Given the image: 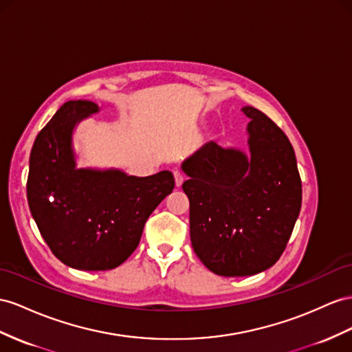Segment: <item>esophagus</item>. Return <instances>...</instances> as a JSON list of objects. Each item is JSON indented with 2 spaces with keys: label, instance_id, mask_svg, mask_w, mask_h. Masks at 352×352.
<instances>
[{
  "label": "esophagus",
  "instance_id": "1",
  "mask_svg": "<svg viewBox=\"0 0 352 352\" xmlns=\"http://www.w3.org/2000/svg\"><path fill=\"white\" fill-rule=\"evenodd\" d=\"M174 178H175V186L182 187V184L184 182V175L179 173V170H174Z\"/></svg>",
  "mask_w": 352,
  "mask_h": 352
}]
</instances>
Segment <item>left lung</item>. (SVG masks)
I'll return each mask as SVG.
<instances>
[{
    "instance_id": "8db88e82",
    "label": "left lung",
    "mask_w": 352,
    "mask_h": 352,
    "mask_svg": "<svg viewBox=\"0 0 352 352\" xmlns=\"http://www.w3.org/2000/svg\"><path fill=\"white\" fill-rule=\"evenodd\" d=\"M251 157L206 142L183 162L190 202V239L201 262L221 276L263 272L281 257L302 206V179L293 146L254 107Z\"/></svg>"
}]
</instances>
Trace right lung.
I'll use <instances>...</instances> for the list:
<instances>
[{"label":"right lung","instance_id":"1","mask_svg":"<svg viewBox=\"0 0 352 352\" xmlns=\"http://www.w3.org/2000/svg\"><path fill=\"white\" fill-rule=\"evenodd\" d=\"M98 111L68 101L44 126L30 156L26 196L43 239L62 263L82 270L122 265L138 247L144 224L173 192V173L129 177L122 170L77 169L71 135Z\"/></svg>","mask_w":352,"mask_h":352}]
</instances>
